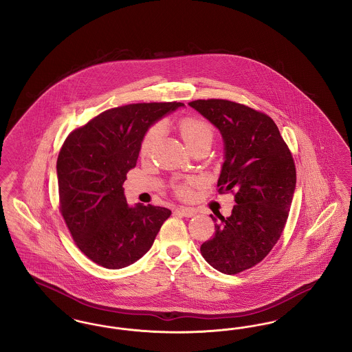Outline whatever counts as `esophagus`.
Listing matches in <instances>:
<instances>
[{
  "instance_id": "1",
  "label": "esophagus",
  "mask_w": 352,
  "mask_h": 352,
  "mask_svg": "<svg viewBox=\"0 0 352 352\" xmlns=\"http://www.w3.org/2000/svg\"><path fill=\"white\" fill-rule=\"evenodd\" d=\"M175 212L177 214H179V215H182V217H186V218H191V217H194L195 215V210L194 208H190V207H177L175 208Z\"/></svg>"
}]
</instances>
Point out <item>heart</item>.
Here are the masks:
<instances>
[{
  "label": "heart",
  "mask_w": 352,
  "mask_h": 352,
  "mask_svg": "<svg viewBox=\"0 0 352 352\" xmlns=\"http://www.w3.org/2000/svg\"><path fill=\"white\" fill-rule=\"evenodd\" d=\"M178 129L182 135L186 145L190 148V151H194L199 145L203 144H211L214 137V126L204 118L198 116H184L178 122ZM161 134L160 125H151L148 132L144 135L142 144H141V154L148 155L151 153L153 146L155 145L158 137ZM191 181L187 182H177L174 184V190L178 195L187 197L190 195V184Z\"/></svg>",
  "instance_id": "1"
}]
</instances>
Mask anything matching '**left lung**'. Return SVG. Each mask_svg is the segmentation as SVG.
Wrapping results in <instances>:
<instances>
[{
    "mask_svg": "<svg viewBox=\"0 0 352 352\" xmlns=\"http://www.w3.org/2000/svg\"><path fill=\"white\" fill-rule=\"evenodd\" d=\"M188 104L223 135L218 192H232L236 201L231 217L211 215L215 234L201 244V256L219 272L237 274L261 263L283 234L296 188L294 160L264 112L223 99Z\"/></svg>",
    "mask_w": 352,
    "mask_h": 352,
    "instance_id": "1",
    "label": "left lung"
}]
</instances>
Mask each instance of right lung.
<instances>
[{
    "instance_id": "1",
    "label": "right lung",
    "mask_w": 352,
    "mask_h": 352,
    "mask_svg": "<svg viewBox=\"0 0 352 352\" xmlns=\"http://www.w3.org/2000/svg\"><path fill=\"white\" fill-rule=\"evenodd\" d=\"M182 102H137L111 108L65 140L56 162L59 210L76 247L107 269L128 267L151 250L165 207H131L122 184L137 164L153 122Z\"/></svg>"
}]
</instances>
